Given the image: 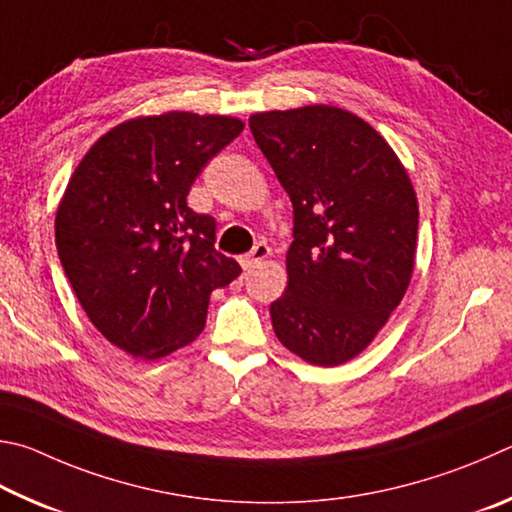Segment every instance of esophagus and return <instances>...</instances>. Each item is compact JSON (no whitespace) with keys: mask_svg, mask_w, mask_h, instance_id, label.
Instances as JSON below:
<instances>
[{"mask_svg":"<svg viewBox=\"0 0 512 512\" xmlns=\"http://www.w3.org/2000/svg\"><path fill=\"white\" fill-rule=\"evenodd\" d=\"M272 254V249L265 245V242H258V245L251 249V254H247L245 258H242V270H254V267L258 265V263H263L267 256Z\"/></svg>","mask_w":512,"mask_h":512,"instance_id":"obj_1","label":"esophagus"}]
</instances>
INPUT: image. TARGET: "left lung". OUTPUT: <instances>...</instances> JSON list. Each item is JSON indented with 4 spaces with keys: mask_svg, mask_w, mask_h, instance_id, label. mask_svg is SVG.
<instances>
[{
    "mask_svg": "<svg viewBox=\"0 0 512 512\" xmlns=\"http://www.w3.org/2000/svg\"><path fill=\"white\" fill-rule=\"evenodd\" d=\"M249 128L294 209L274 333L301 360L339 366L373 342L409 288L416 191L382 134L342 107L258 112Z\"/></svg>",
    "mask_w": 512,
    "mask_h": 512,
    "instance_id": "1",
    "label": "left lung"
}]
</instances>
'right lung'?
I'll return each instance as SVG.
<instances>
[{
  "label": "right lung",
  "mask_w": 512,
  "mask_h": 512,
  "mask_svg": "<svg viewBox=\"0 0 512 512\" xmlns=\"http://www.w3.org/2000/svg\"><path fill=\"white\" fill-rule=\"evenodd\" d=\"M245 128L233 116L166 112L105 132L56 213L60 263L107 342L139 360L191 344L215 288L240 265L215 251V220L188 209L206 161Z\"/></svg>",
  "instance_id": "1"
}]
</instances>
